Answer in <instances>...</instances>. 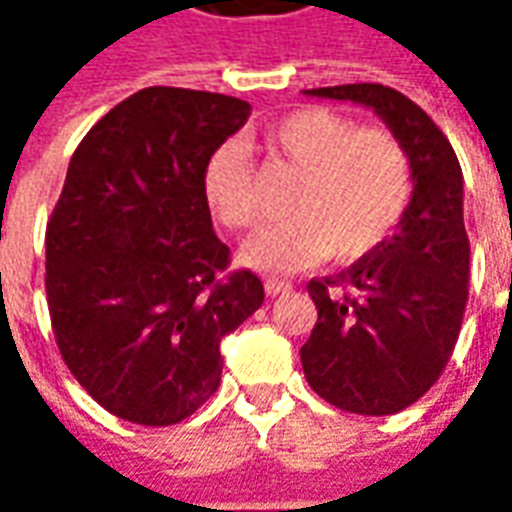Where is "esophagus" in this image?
<instances>
[{"mask_svg":"<svg viewBox=\"0 0 512 512\" xmlns=\"http://www.w3.org/2000/svg\"><path fill=\"white\" fill-rule=\"evenodd\" d=\"M287 290H290V285L282 282V279H267L265 282L267 296H282V293H287Z\"/></svg>","mask_w":512,"mask_h":512,"instance_id":"1","label":"esophagus"}]
</instances>
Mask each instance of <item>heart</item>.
Wrapping results in <instances>:
<instances>
[{"label":"heart","instance_id":"b5f03b06","mask_svg":"<svg viewBox=\"0 0 512 512\" xmlns=\"http://www.w3.org/2000/svg\"><path fill=\"white\" fill-rule=\"evenodd\" d=\"M259 145L302 179L287 202L293 219L259 230L239 250V262L250 270L296 273L325 256L356 262L402 225L413 196V165L390 130L356 128L330 108H302L270 122ZM202 193L219 225H256V179L239 145L227 142L207 156Z\"/></svg>","mask_w":512,"mask_h":512}]
</instances>
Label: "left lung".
<instances>
[{"instance_id": "left-lung-1", "label": "left lung", "mask_w": 512, "mask_h": 512, "mask_svg": "<svg viewBox=\"0 0 512 512\" xmlns=\"http://www.w3.org/2000/svg\"><path fill=\"white\" fill-rule=\"evenodd\" d=\"M305 93L370 108L413 165L396 236L307 285L319 310L302 347L307 384L339 410L390 416L436 384L462 330L470 279L462 168L436 122L399 90L362 82Z\"/></svg>"}]
</instances>
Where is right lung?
<instances>
[{
	"label": "right lung",
	"instance_id": "add662e5",
	"mask_svg": "<svg viewBox=\"0 0 512 512\" xmlns=\"http://www.w3.org/2000/svg\"><path fill=\"white\" fill-rule=\"evenodd\" d=\"M250 105L207 90L145 88L108 110L70 156L45 233L59 353L108 413L168 427L222 379L219 344L265 302L227 273L202 193L207 156Z\"/></svg>",
	"mask_w": 512,
	"mask_h": 512
}]
</instances>
